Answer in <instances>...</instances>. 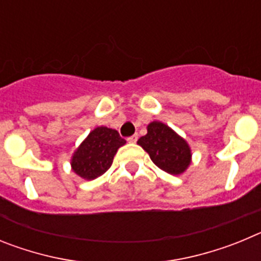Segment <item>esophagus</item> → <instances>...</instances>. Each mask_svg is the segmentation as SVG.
I'll return each mask as SVG.
<instances>
[{"instance_id": "obj_1", "label": "esophagus", "mask_w": 261, "mask_h": 261, "mask_svg": "<svg viewBox=\"0 0 261 261\" xmlns=\"http://www.w3.org/2000/svg\"><path fill=\"white\" fill-rule=\"evenodd\" d=\"M137 140H138V135H133V136H130V137L126 138V141L130 142V144H136V142H137Z\"/></svg>"}]
</instances>
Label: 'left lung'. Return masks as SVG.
<instances>
[{
  "instance_id": "left-lung-1",
  "label": "left lung",
  "mask_w": 261,
  "mask_h": 261,
  "mask_svg": "<svg viewBox=\"0 0 261 261\" xmlns=\"http://www.w3.org/2000/svg\"><path fill=\"white\" fill-rule=\"evenodd\" d=\"M137 144L146 151L153 163L171 175H180L191 165V147L183 137L161 121L147 125V133Z\"/></svg>"
}]
</instances>
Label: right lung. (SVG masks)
<instances>
[{
	"label": "right lung",
	"mask_w": 261,
	"mask_h": 261,
	"mask_svg": "<svg viewBox=\"0 0 261 261\" xmlns=\"http://www.w3.org/2000/svg\"><path fill=\"white\" fill-rule=\"evenodd\" d=\"M125 140L119 132L107 126H98L89 133L71 156V168L78 176L93 180L105 174L112 165L115 154Z\"/></svg>",
	"instance_id": "1"
}]
</instances>
